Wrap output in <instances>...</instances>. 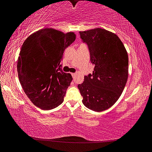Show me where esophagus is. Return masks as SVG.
Returning a JSON list of instances; mask_svg holds the SVG:
<instances>
[{
	"instance_id": "1",
	"label": "esophagus",
	"mask_w": 152,
	"mask_h": 152,
	"mask_svg": "<svg viewBox=\"0 0 152 152\" xmlns=\"http://www.w3.org/2000/svg\"><path fill=\"white\" fill-rule=\"evenodd\" d=\"M71 75H72V77H73V78H74V77L75 76V73H71Z\"/></svg>"
}]
</instances>
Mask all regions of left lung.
<instances>
[{
    "mask_svg": "<svg viewBox=\"0 0 152 152\" xmlns=\"http://www.w3.org/2000/svg\"><path fill=\"white\" fill-rule=\"evenodd\" d=\"M79 34L95 65L93 73L85 76L83 83L78 85L82 102L89 110L103 111L111 107L124 91L128 77V55L120 39L105 29Z\"/></svg>",
    "mask_w": 152,
    "mask_h": 152,
    "instance_id": "obj_1",
    "label": "left lung"
}]
</instances>
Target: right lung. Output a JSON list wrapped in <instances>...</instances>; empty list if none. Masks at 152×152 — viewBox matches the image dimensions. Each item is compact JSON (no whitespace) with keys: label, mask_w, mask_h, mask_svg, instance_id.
Returning a JSON list of instances; mask_svg holds the SVG:
<instances>
[{"label":"right lung","mask_w":152,"mask_h":152,"mask_svg":"<svg viewBox=\"0 0 152 152\" xmlns=\"http://www.w3.org/2000/svg\"><path fill=\"white\" fill-rule=\"evenodd\" d=\"M76 38L73 32L41 29L23 42L18 58V79L24 91L37 107L50 110L63 103L72 81L62 71L64 50Z\"/></svg>","instance_id":"right-lung-1"}]
</instances>
